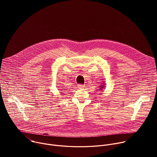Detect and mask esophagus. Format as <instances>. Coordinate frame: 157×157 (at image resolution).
I'll use <instances>...</instances> for the list:
<instances>
[{"mask_svg":"<svg viewBox=\"0 0 157 157\" xmlns=\"http://www.w3.org/2000/svg\"><path fill=\"white\" fill-rule=\"evenodd\" d=\"M78 87H79V88H81H81H84L85 86H84V85H83V84H78Z\"/></svg>","mask_w":157,"mask_h":157,"instance_id":"esophagus-1","label":"esophagus"}]
</instances>
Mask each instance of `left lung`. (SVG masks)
Wrapping results in <instances>:
<instances>
[{
    "mask_svg": "<svg viewBox=\"0 0 157 157\" xmlns=\"http://www.w3.org/2000/svg\"><path fill=\"white\" fill-rule=\"evenodd\" d=\"M104 87V86L103 85H101V87H100V90H102V89Z\"/></svg>",
    "mask_w": 157,
    "mask_h": 157,
    "instance_id": "left-lung-1",
    "label": "left lung"
}]
</instances>
